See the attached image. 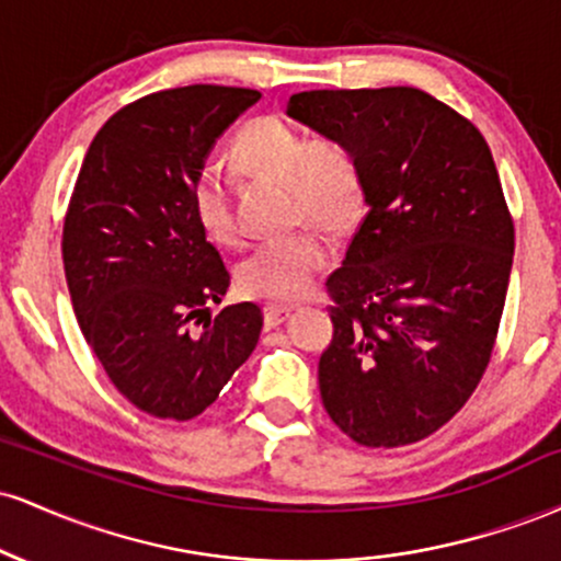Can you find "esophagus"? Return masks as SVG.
Returning <instances> with one entry per match:
<instances>
[{
  "instance_id": "esophagus-1",
  "label": "esophagus",
  "mask_w": 561,
  "mask_h": 561,
  "mask_svg": "<svg viewBox=\"0 0 561 561\" xmlns=\"http://www.w3.org/2000/svg\"><path fill=\"white\" fill-rule=\"evenodd\" d=\"M289 313H293L289 306H274V302H268V306L263 308V321H266V327H279Z\"/></svg>"
}]
</instances>
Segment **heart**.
Segmentation results:
<instances>
[{
    "mask_svg": "<svg viewBox=\"0 0 561 561\" xmlns=\"http://www.w3.org/2000/svg\"><path fill=\"white\" fill-rule=\"evenodd\" d=\"M231 163L244 179L282 184L293 221H317L343 231L358 221L366 182L356 152L337 139H311L287 121L263 115L240 128L231 141ZM199 229L218 248H242L231 192L224 179L203 173L192 190ZM332 261V242L321 229L306 227L266 242L242 261L237 279L250 298L295 302L308 298Z\"/></svg>",
    "mask_w": 561,
    "mask_h": 561,
    "instance_id": "b5f03b06",
    "label": "heart"
}]
</instances>
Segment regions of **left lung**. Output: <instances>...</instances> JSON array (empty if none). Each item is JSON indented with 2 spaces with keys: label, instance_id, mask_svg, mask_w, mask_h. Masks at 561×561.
Masks as SVG:
<instances>
[{
  "label": "left lung",
  "instance_id": "1",
  "mask_svg": "<svg viewBox=\"0 0 561 561\" xmlns=\"http://www.w3.org/2000/svg\"><path fill=\"white\" fill-rule=\"evenodd\" d=\"M287 115L356 152L369 205L327 279L321 403L358 446H409L469 401L499 334L514 224L491 147L414 87L300 92Z\"/></svg>",
  "mask_w": 561,
  "mask_h": 561
}]
</instances>
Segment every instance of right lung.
Segmentation results:
<instances>
[{"label": "right lung", "mask_w": 561, "mask_h": 561, "mask_svg": "<svg viewBox=\"0 0 561 561\" xmlns=\"http://www.w3.org/2000/svg\"><path fill=\"white\" fill-rule=\"evenodd\" d=\"M259 100L214 83L141 96L96 131L76 179L62 227L76 319L121 396L158 420L203 414L259 345L255 302L192 332L229 289L192 190L216 139Z\"/></svg>", "instance_id": "add662e5"}]
</instances>
